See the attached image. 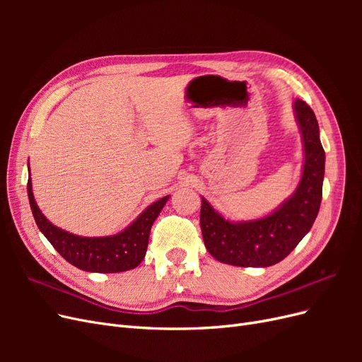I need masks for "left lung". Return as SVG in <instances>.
Wrapping results in <instances>:
<instances>
[{"instance_id":"left-lung-1","label":"left lung","mask_w":362,"mask_h":362,"mask_svg":"<svg viewBox=\"0 0 362 362\" xmlns=\"http://www.w3.org/2000/svg\"><path fill=\"white\" fill-rule=\"evenodd\" d=\"M293 108L302 134L305 158L302 178L288 199L266 217L231 222L202 198L204 243L217 261L240 267L276 264L310 233L319 214L325 177V151L319 124L305 101L296 100Z\"/></svg>"}]
</instances>
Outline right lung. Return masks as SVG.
Here are the masks:
<instances>
[{"instance_id": "add662e5", "label": "right lung", "mask_w": 362, "mask_h": 362, "mask_svg": "<svg viewBox=\"0 0 362 362\" xmlns=\"http://www.w3.org/2000/svg\"><path fill=\"white\" fill-rule=\"evenodd\" d=\"M27 192L36 225L54 249L72 266L95 273L136 269L146 255L151 226L169 199V196H164L151 204L133 223L115 235L81 237L57 228L42 214L33 194L31 178H28Z\"/></svg>"}]
</instances>
